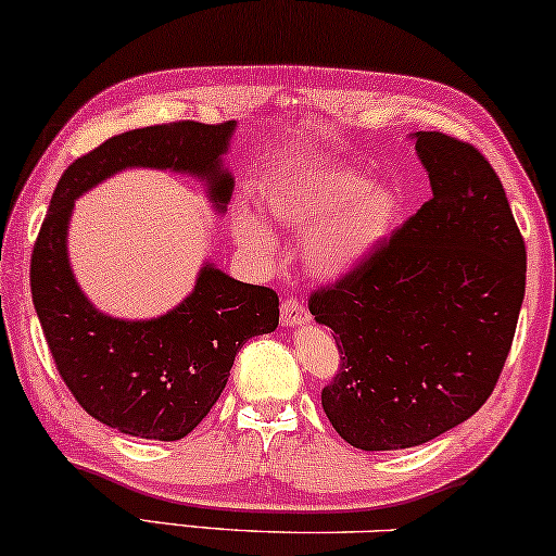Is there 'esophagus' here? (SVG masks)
<instances>
[{
  "instance_id": "34e87169",
  "label": "esophagus",
  "mask_w": 556,
  "mask_h": 556,
  "mask_svg": "<svg viewBox=\"0 0 556 556\" xmlns=\"http://www.w3.org/2000/svg\"><path fill=\"white\" fill-rule=\"evenodd\" d=\"M311 318V313H307V307L302 305L298 298H285L282 300V323L285 326H300V323H305Z\"/></svg>"
}]
</instances>
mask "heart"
<instances>
[{"label": "heart", "mask_w": 556, "mask_h": 556, "mask_svg": "<svg viewBox=\"0 0 556 556\" xmlns=\"http://www.w3.org/2000/svg\"><path fill=\"white\" fill-rule=\"evenodd\" d=\"M266 215L302 236L305 262L318 274H341L359 264L390 233L397 197L349 166H302L271 177L262 189ZM238 243L249 254H271V236L258 217H233Z\"/></svg>", "instance_id": "b5f03b06"}]
</instances>
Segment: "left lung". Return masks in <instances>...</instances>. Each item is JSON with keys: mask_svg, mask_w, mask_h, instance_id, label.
<instances>
[{"mask_svg": "<svg viewBox=\"0 0 556 556\" xmlns=\"http://www.w3.org/2000/svg\"><path fill=\"white\" fill-rule=\"evenodd\" d=\"M416 151L431 200L307 300L341 354L323 410L364 452L420 446L475 416L526 292V243L490 161L439 130L418 132Z\"/></svg>", "mask_w": 556, "mask_h": 556, "instance_id": "left-lung-1", "label": "left lung"}]
</instances>
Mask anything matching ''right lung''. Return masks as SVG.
<instances>
[{
	"label": "right lung",
	"mask_w": 556,
	"mask_h": 556,
	"mask_svg": "<svg viewBox=\"0 0 556 556\" xmlns=\"http://www.w3.org/2000/svg\"><path fill=\"white\" fill-rule=\"evenodd\" d=\"M233 128V121H177L108 138L63 172L35 238L33 305L55 369L91 418L121 433L177 441L194 431L226 388L238 349L277 328L279 298L207 264L194 292L164 318H108L89 305L68 269L74 200L125 166H153L207 177L223 207L233 179L220 172V156Z\"/></svg>",
	"instance_id": "obj_1"
}]
</instances>
